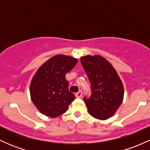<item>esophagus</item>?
<instances>
[{"label": "esophagus", "mask_w": 150, "mask_h": 150, "mask_svg": "<svg viewBox=\"0 0 150 150\" xmlns=\"http://www.w3.org/2000/svg\"><path fill=\"white\" fill-rule=\"evenodd\" d=\"M82 91H79V92L76 93V94H75V96H76L77 98H81L82 97Z\"/></svg>", "instance_id": "obj_1"}]
</instances>
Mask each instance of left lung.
Masks as SVG:
<instances>
[{
	"mask_svg": "<svg viewBox=\"0 0 150 150\" xmlns=\"http://www.w3.org/2000/svg\"><path fill=\"white\" fill-rule=\"evenodd\" d=\"M80 61L91 84L92 93L84 101L89 114L99 120L113 116L123 99L124 89L112 65L101 56H86Z\"/></svg>",
	"mask_w": 150,
	"mask_h": 150,
	"instance_id": "obj_1",
	"label": "left lung"
}]
</instances>
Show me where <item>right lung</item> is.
I'll use <instances>...</instances> for the list:
<instances>
[{
    "instance_id": "add662e5",
    "label": "right lung",
    "mask_w": 150,
    "mask_h": 150,
    "mask_svg": "<svg viewBox=\"0 0 150 150\" xmlns=\"http://www.w3.org/2000/svg\"><path fill=\"white\" fill-rule=\"evenodd\" d=\"M77 60L71 56L56 55L38 69L30 83L31 99L37 109L45 116L56 118L68 110L75 97L69 92L65 75Z\"/></svg>"
}]
</instances>
